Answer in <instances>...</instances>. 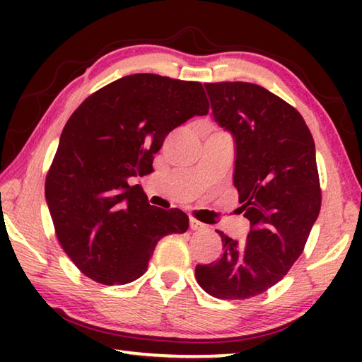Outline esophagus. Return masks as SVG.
<instances>
[{
  "instance_id": "1",
  "label": "esophagus",
  "mask_w": 362,
  "mask_h": 362,
  "mask_svg": "<svg viewBox=\"0 0 362 362\" xmlns=\"http://www.w3.org/2000/svg\"><path fill=\"white\" fill-rule=\"evenodd\" d=\"M189 228H192L193 231H196V230H203V228H206V225L198 222V220L192 217V218H189Z\"/></svg>"
}]
</instances>
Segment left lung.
<instances>
[{"label": "left lung", "instance_id": "left-lung-1", "mask_svg": "<svg viewBox=\"0 0 362 362\" xmlns=\"http://www.w3.org/2000/svg\"><path fill=\"white\" fill-rule=\"evenodd\" d=\"M212 115L236 145L233 183L250 222L246 241L222 238L220 259L196 265L209 296L244 300L286 276L321 209L315 140L296 108L252 83H207Z\"/></svg>", "mask_w": 362, "mask_h": 362}]
</instances>
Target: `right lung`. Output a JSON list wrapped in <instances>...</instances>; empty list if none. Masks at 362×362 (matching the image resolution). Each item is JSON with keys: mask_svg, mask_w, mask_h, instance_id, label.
I'll use <instances>...</instances> for the list:
<instances>
[{"mask_svg": "<svg viewBox=\"0 0 362 362\" xmlns=\"http://www.w3.org/2000/svg\"><path fill=\"white\" fill-rule=\"evenodd\" d=\"M207 112L201 83L137 73L99 89L70 116L45 193L60 246L86 276L132 283L161 238L188 230L185 212L150 206L131 179L148 173L170 131Z\"/></svg>", "mask_w": 362, "mask_h": 362, "instance_id": "add662e5", "label": "right lung"}]
</instances>
